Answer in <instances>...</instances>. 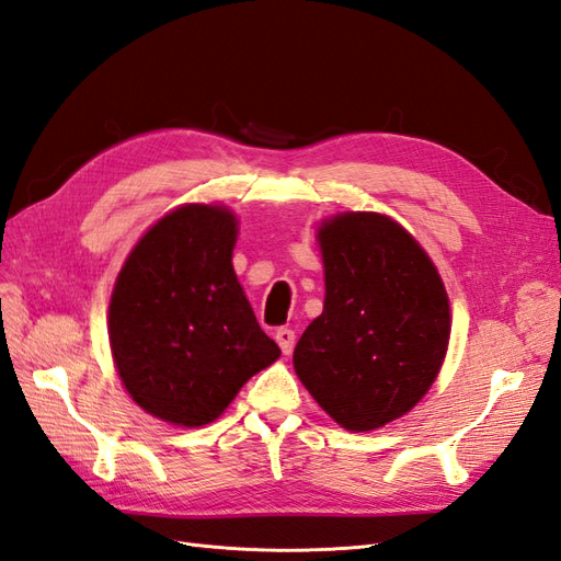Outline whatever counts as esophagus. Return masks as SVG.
I'll use <instances>...</instances> for the list:
<instances>
[{
  "instance_id": "34e87169",
  "label": "esophagus",
  "mask_w": 561,
  "mask_h": 561,
  "mask_svg": "<svg viewBox=\"0 0 561 561\" xmlns=\"http://www.w3.org/2000/svg\"><path fill=\"white\" fill-rule=\"evenodd\" d=\"M275 339H277V343H279V348H282L284 355H289V353L294 351L296 334H294L291 327H279L277 332H275Z\"/></svg>"
}]
</instances>
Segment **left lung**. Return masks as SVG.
Segmentation results:
<instances>
[{
    "label": "left lung",
    "mask_w": 561,
    "mask_h": 561,
    "mask_svg": "<svg viewBox=\"0 0 561 561\" xmlns=\"http://www.w3.org/2000/svg\"><path fill=\"white\" fill-rule=\"evenodd\" d=\"M320 249L324 310L296 343V375L343 428H379L434 383L450 339L448 294L386 215H336L320 227Z\"/></svg>",
    "instance_id": "1"
}]
</instances>
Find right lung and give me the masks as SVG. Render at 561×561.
Returning a JSON list of instances; mask_svg holds the SVG:
<instances>
[{
	"label": "right lung",
	"instance_id": "right-lung-1",
	"mask_svg": "<svg viewBox=\"0 0 561 561\" xmlns=\"http://www.w3.org/2000/svg\"><path fill=\"white\" fill-rule=\"evenodd\" d=\"M234 215L182 206L127 257L108 339L127 393L153 417L201 426L282 355L257 324L232 267Z\"/></svg>",
	"mask_w": 561,
	"mask_h": 561
}]
</instances>
